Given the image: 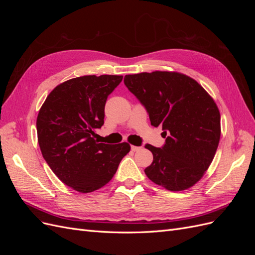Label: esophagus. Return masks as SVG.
I'll use <instances>...</instances> for the list:
<instances>
[{
  "instance_id": "esophagus-1",
  "label": "esophagus",
  "mask_w": 255,
  "mask_h": 255,
  "mask_svg": "<svg viewBox=\"0 0 255 255\" xmlns=\"http://www.w3.org/2000/svg\"><path fill=\"white\" fill-rule=\"evenodd\" d=\"M130 150L134 151V152H137L141 150V146H136V145H130Z\"/></svg>"
}]
</instances>
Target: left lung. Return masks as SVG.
Wrapping results in <instances>:
<instances>
[{
  "label": "left lung",
  "instance_id": "left-lung-1",
  "mask_svg": "<svg viewBox=\"0 0 255 255\" xmlns=\"http://www.w3.org/2000/svg\"><path fill=\"white\" fill-rule=\"evenodd\" d=\"M125 85L144 106L151 125L164 129L161 148L144 145L153 154L146 176L171 191L194 186L210 167L220 139V113L212 97L177 72L128 74Z\"/></svg>",
  "mask_w": 255,
  "mask_h": 255
}]
</instances>
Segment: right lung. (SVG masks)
I'll use <instances>...</instances> for the list:
<instances>
[{
    "mask_svg": "<svg viewBox=\"0 0 255 255\" xmlns=\"http://www.w3.org/2000/svg\"><path fill=\"white\" fill-rule=\"evenodd\" d=\"M122 75H85L61 83L45 99L37 117L42 156L58 179L80 192L103 187L129 152L127 142L95 139L104 125L107 97Z\"/></svg>",
    "mask_w": 255,
    "mask_h": 255,
    "instance_id": "1",
    "label": "right lung"
}]
</instances>
